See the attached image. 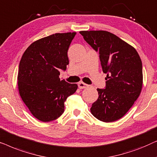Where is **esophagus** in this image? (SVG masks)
Segmentation results:
<instances>
[{
    "mask_svg": "<svg viewBox=\"0 0 157 157\" xmlns=\"http://www.w3.org/2000/svg\"><path fill=\"white\" fill-rule=\"evenodd\" d=\"M78 88L80 89H86V88H87L89 86V85L86 84V83H83V82H79L78 83Z\"/></svg>",
    "mask_w": 157,
    "mask_h": 157,
    "instance_id": "34e87169",
    "label": "esophagus"
}]
</instances>
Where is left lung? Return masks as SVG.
Instances as JSON below:
<instances>
[{
	"label": "left lung",
	"mask_w": 157,
	"mask_h": 157,
	"mask_svg": "<svg viewBox=\"0 0 157 157\" xmlns=\"http://www.w3.org/2000/svg\"><path fill=\"white\" fill-rule=\"evenodd\" d=\"M99 54L106 74L104 89H97L98 98L90 110L94 117L113 122L123 117L140 95L143 85L142 63L132 46L105 31L79 32Z\"/></svg>",
	"instance_id": "1"
}]
</instances>
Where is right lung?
I'll return each mask as SVG.
<instances>
[{"label":"right lung","mask_w":157,"mask_h":157,"mask_svg":"<svg viewBox=\"0 0 157 157\" xmlns=\"http://www.w3.org/2000/svg\"><path fill=\"white\" fill-rule=\"evenodd\" d=\"M55 33L30 45L21 58L18 89L32 115L43 122L56 119L64 111V102L78 86L59 78L60 69L68 64L67 52L76 35Z\"/></svg>","instance_id":"add662e5"}]
</instances>
